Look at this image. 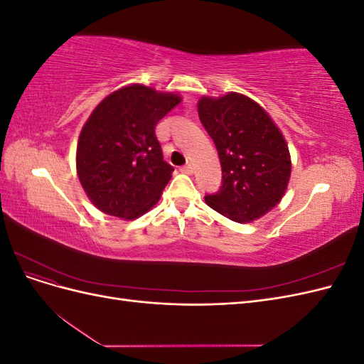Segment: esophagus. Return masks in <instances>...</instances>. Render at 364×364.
<instances>
[{"label":"esophagus","mask_w":364,"mask_h":364,"mask_svg":"<svg viewBox=\"0 0 364 364\" xmlns=\"http://www.w3.org/2000/svg\"><path fill=\"white\" fill-rule=\"evenodd\" d=\"M181 171L182 173H185V174H193V167H191V165H183V167H181Z\"/></svg>","instance_id":"esophagus-1"}]
</instances>
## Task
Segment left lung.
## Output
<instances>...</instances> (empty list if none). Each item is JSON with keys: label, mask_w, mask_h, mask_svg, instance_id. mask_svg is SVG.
<instances>
[{"label": "left lung", "mask_w": 364, "mask_h": 364, "mask_svg": "<svg viewBox=\"0 0 364 364\" xmlns=\"http://www.w3.org/2000/svg\"><path fill=\"white\" fill-rule=\"evenodd\" d=\"M197 111L222 165V186L206 194V205L237 223L272 211L291 173L289 146L278 126L257 102L238 92L202 97Z\"/></svg>", "instance_id": "obj_1"}]
</instances>
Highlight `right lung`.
<instances>
[{
    "mask_svg": "<svg viewBox=\"0 0 364 364\" xmlns=\"http://www.w3.org/2000/svg\"><path fill=\"white\" fill-rule=\"evenodd\" d=\"M181 97L144 85L109 94L77 142V176L102 213L134 220L155 206L174 168L164 161L155 127Z\"/></svg>",
    "mask_w": 364,
    "mask_h": 364,
    "instance_id": "obj_1",
    "label": "right lung"
}]
</instances>
